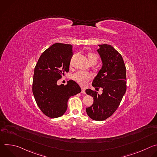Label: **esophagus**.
Instances as JSON below:
<instances>
[{
  "instance_id": "1",
  "label": "esophagus",
  "mask_w": 157,
  "mask_h": 157,
  "mask_svg": "<svg viewBox=\"0 0 157 157\" xmlns=\"http://www.w3.org/2000/svg\"><path fill=\"white\" fill-rule=\"evenodd\" d=\"M81 93H82V94H86L85 89H84V88H82V89H81Z\"/></svg>"
}]
</instances>
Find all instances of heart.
Wrapping results in <instances>:
<instances>
[{
	"mask_svg": "<svg viewBox=\"0 0 157 157\" xmlns=\"http://www.w3.org/2000/svg\"><path fill=\"white\" fill-rule=\"evenodd\" d=\"M87 58L89 63L91 65H94L98 62V56L93 53H88ZM92 76L91 75L84 73L82 72H78L73 75V79L80 84L84 85L89 80L91 79Z\"/></svg>",
	"mask_w": 157,
	"mask_h": 157,
	"instance_id": "obj_1",
	"label": "heart"
}]
</instances>
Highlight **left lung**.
I'll return each mask as SVG.
<instances>
[{
    "mask_svg": "<svg viewBox=\"0 0 157 157\" xmlns=\"http://www.w3.org/2000/svg\"><path fill=\"white\" fill-rule=\"evenodd\" d=\"M97 50L102 66L94 79L92 86L98 90L102 88V94L91 89L87 94L93 97L94 102L86 108L88 116L94 121H104L110 117L118 108L125 93L126 68L123 58L113 47L107 44H99Z\"/></svg>",
    "mask_w": 157,
    "mask_h": 157,
    "instance_id": "8db88e82",
    "label": "left lung"
}]
</instances>
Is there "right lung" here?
I'll use <instances>...</instances> for the list:
<instances>
[{"label":"right lung","instance_id":"right-lung-1","mask_svg":"<svg viewBox=\"0 0 157 157\" xmlns=\"http://www.w3.org/2000/svg\"><path fill=\"white\" fill-rule=\"evenodd\" d=\"M72 48L69 44H53L41 54L35 67L33 94L42 113L50 118L63 116L69 98L81 91L79 86L73 80L64 86L57 84L58 79L69 71Z\"/></svg>","mask_w":157,"mask_h":157}]
</instances>
